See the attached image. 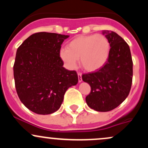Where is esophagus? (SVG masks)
<instances>
[{"label":"esophagus","mask_w":148,"mask_h":148,"mask_svg":"<svg viewBox=\"0 0 148 148\" xmlns=\"http://www.w3.org/2000/svg\"><path fill=\"white\" fill-rule=\"evenodd\" d=\"M78 78H79V82L82 81V74L81 73H78Z\"/></svg>","instance_id":"34e87169"}]
</instances>
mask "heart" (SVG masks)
<instances>
[{
    "mask_svg": "<svg viewBox=\"0 0 148 148\" xmlns=\"http://www.w3.org/2000/svg\"><path fill=\"white\" fill-rule=\"evenodd\" d=\"M110 50V42L105 35H81L69 42L67 49H61L60 56L69 68H74L79 59L85 70L94 72L106 63Z\"/></svg>",
    "mask_w": 148,
    "mask_h": 148,
    "instance_id": "heart-1",
    "label": "heart"
}]
</instances>
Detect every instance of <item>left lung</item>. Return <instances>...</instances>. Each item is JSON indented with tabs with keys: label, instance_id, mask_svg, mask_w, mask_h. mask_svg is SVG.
<instances>
[{
	"label": "left lung",
	"instance_id": "1",
	"mask_svg": "<svg viewBox=\"0 0 148 148\" xmlns=\"http://www.w3.org/2000/svg\"><path fill=\"white\" fill-rule=\"evenodd\" d=\"M111 45L106 63L97 72L82 75L90 86L86 101L97 111L106 112L118 107L130 94L133 77V61L129 45L120 35L105 30Z\"/></svg>",
	"mask_w": 148,
	"mask_h": 148
}]
</instances>
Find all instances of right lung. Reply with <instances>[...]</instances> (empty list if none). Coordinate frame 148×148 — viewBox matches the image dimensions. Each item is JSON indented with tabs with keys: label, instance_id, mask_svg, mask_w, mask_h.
Wrapping results in <instances>:
<instances>
[{
	"label": "right lung",
	"instance_id": "1",
	"mask_svg": "<svg viewBox=\"0 0 148 148\" xmlns=\"http://www.w3.org/2000/svg\"><path fill=\"white\" fill-rule=\"evenodd\" d=\"M68 35L40 32L28 37L16 51L13 67L16 92L28 109L47 115L60 108L64 95L78 83L76 71L62 67L61 45Z\"/></svg>",
	"mask_w": 148,
	"mask_h": 148
}]
</instances>
